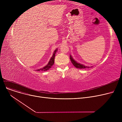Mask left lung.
Returning a JSON list of instances; mask_svg holds the SVG:
<instances>
[{
  "instance_id": "1",
  "label": "left lung",
  "mask_w": 122,
  "mask_h": 122,
  "mask_svg": "<svg viewBox=\"0 0 122 122\" xmlns=\"http://www.w3.org/2000/svg\"><path fill=\"white\" fill-rule=\"evenodd\" d=\"M70 60H71V61L72 62V63L73 64V65L76 67V68H79V69H85V68H90L91 67H87V66H85L84 65H82L81 64H80L79 63H78L77 62H76V61H75L73 57H72L71 55H70Z\"/></svg>"
}]
</instances>
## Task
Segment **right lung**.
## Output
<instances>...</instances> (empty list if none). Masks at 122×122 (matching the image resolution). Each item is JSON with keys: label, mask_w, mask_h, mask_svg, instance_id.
Returning <instances> with one entry per match:
<instances>
[{"label": "right lung", "mask_w": 122, "mask_h": 122, "mask_svg": "<svg viewBox=\"0 0 122 122\" xmlns=\"http://www.w3.org/2000/svg\"><path fill=\"white\" fill-rule=\"evenodd\" d=\"M57 49H56L54 52L53 53V54L52 55V56L51 57V59H50V61H49L48 64L45 67H43L42 68H41V69H38V70H36V71H47V70H49L50 68H51V66H52L53 64H54V59H55V54L57 52Z\"/></svg>", "instance_id": "right-lung-1"}]
</instances>
